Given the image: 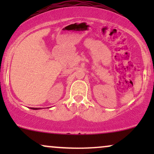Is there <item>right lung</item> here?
I'll list each match as a JSON object with an SVG mask.
<instances>
[{
    "mask_svg": "<svg viewBox=\"0 0 154 154\" xmlns=\"http://www.w3.org/2000/svg\"><path fill=\"white\" fill-rule=\"evenodd\" d=\"M31 109H33V110H38V109H40V108H30Z\"/></svg>",
    "mask_w": 154,
    "mask_h": 154,
    "instance_id": "add662e5",
    "label": "right lung"
}]
</instances>
